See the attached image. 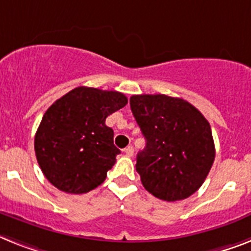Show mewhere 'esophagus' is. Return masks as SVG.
I'll return each instance as SVG.
<instances>
[{"mask_svg": "<svg viewBox=\"0 0 251 251\" xmlns=\"http://www.w3.org/2000/svg\"><path fill=\"white\" fill-rule=\"evenodd\" d=\"M124 154L127 155V156H132L133 155V148L132 146H127V148L124 149Z\"/></svg>", "mask_w": 251, "mask_h": 251, "instance_id": "34e87169", "label": "esophagus"}]
</instances>
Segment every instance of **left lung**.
Returning a JSON list of instances; mask_svg holds the SVG:
<instances>
[{"mask_svg":"<svg viewBox=\"0 0 251 251\" xmlns=\"http://www.w3.org/2000/svg\"><path fill=\"white\" fill-rule=\"evenodd\" d=\"M129 103L146 138L136 164L144 187L164 201L191 196L214 163L209 122L194 105L178 97L134 95Z\"/></svg>","mask_w":251,"mask_h":251,"instance_id":"obj_1","label":"left lung"}]
</instances>
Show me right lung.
Segmentation results:
<instances>
[{
    "label": "right lung",
    "instance_id": "obj_1",
    "mask_svg": "<svg viewBox=\"0 0 251 251\" xmlns=\"http://www.w3.org/2000/svg\"><path fill=\"white\" fill-rule=\"evenodd\" d=\"M127 102L117 91L76 87L47 109L34 150L50 183L68 194H86L105 181L121 154L105 121Z\"/></svg>",
    "mask_w": 251,
    "mask_h": 251
}]
</instances>
